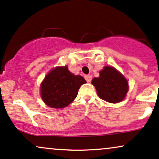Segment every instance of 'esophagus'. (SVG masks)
<instances>
[{"label":"esophagus","instance_id":"esophagus-1","mask_svg":"<svg viewBox=\"0 0 159 159\" xmlns=\"http://www.w3.org/2000/svg\"><path fill=\"white\" fill-rule=\"evenodd\" d=\"M86 81L88 82V83H91V80H92V76L91 75H86L85 76Z\"/></svg>","mask_w":159,"mask_h":159}]
</instances>
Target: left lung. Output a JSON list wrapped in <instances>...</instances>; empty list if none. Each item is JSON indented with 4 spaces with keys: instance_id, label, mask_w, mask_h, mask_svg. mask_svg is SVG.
<instances>
[{
    "instance_id": "1",
    "label": "left lung",
    "mask_w": 159,
    "mask_h": 159,
    "mask_svg": "<svg viewBox=\"0 0 159 159\" xmlns=\"http://www.w3.org/2000/svg\"><path fill=\"white\" fill-rule=\"evenodd\" d=\"M99 74V77L93 78L91 82L99 97L111 103L123 100L128 91V83L124 76L111 66L104 67Z\"/></svg>"
}]
</instances>
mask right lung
I'll return each mask as SVG.
<instances>
[{
	"label": "right lung",
	"instance_id": "1",
	"mask_svg": "<svg viewBox=\"0 0 159 159\" xmlns=\"http://www.w3.org/2000/svg\"><path fill=\"white\" fill-rule=\"evenodd\" d=\"M85 83L83 76L70 73L67 66L57 67L47 74L41 84V97L48 106L63 108L74 101L80 86Z\"/></svg>",
	"mask_w": 159,
	"mask_h": 159
}]
</instances>
